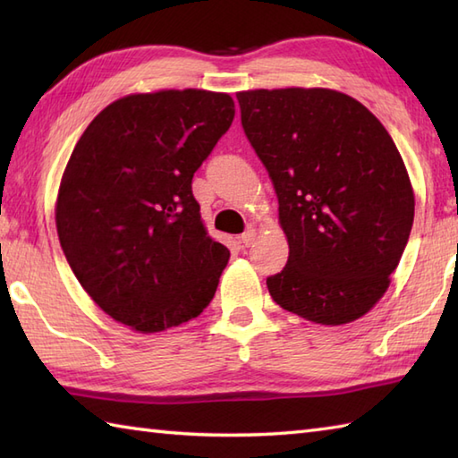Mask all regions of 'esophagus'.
Listing matches in <instances>:
<instances>
[{
    "label": "esophagus",
    "mask_w": 458,
    "mask_h": 458,
    "mask_svg": "<svg viewBox=\"0 0 458 458\" xmlns=\"http://www.w3.org/2000/svg\"><path fill=\"white\" fill-rule=\"evenodd\" d=\"M242 244H244V246H251V244H254V240H256V228H248L246 232H244V234H242Z\"/></svg>",
    "instance_id": "obj_1"
}]
</instances>
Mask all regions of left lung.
Returning a JSON list of instances; mask_svg holds the SVG:
<instances>
[{
	"instance_id": "left-lung-1",
	"label": "left lung",
	"mask_w": 458,
	"mask_h": 458,
	"mask_svg": "<svg viewBox=\"0 0 458 458\" xmlns=\"http://www.w3.org/2000/svg\"><path fill=\"white\" fill-rule=\"evenodd\" d=\"M236 98L289 244L287 266L267 277L271 299L317 325L364 317L392 284L415 212L392 135L338 90L289 86Z\"/></svg>"
}]
</instances>
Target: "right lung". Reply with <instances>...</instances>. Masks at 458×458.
<instances>
[{"label":"right lung","instance_id":"obj_1","mask_svg":"<svg viewBox=\"0 0 458 458\" xmlns=\"http://www.w3.org/2000/svg\"><path fill=\"white\" fill-rule=\"evenodd\" d=\"M234 114L226 92L128 94L74 145L56 234L86 293L135 333L189 323L216 293L230 251L208 236L191 184Z\"/></svg>","mask_w":458,"mask_h":458}]
</instances>
